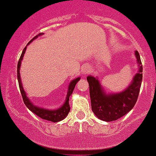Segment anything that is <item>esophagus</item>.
Instances as JSON below:
<instances>
[{
	"mask_svg": "<svg viewBox=\"0 0 156 156\" xmlns=\"http://www.w3.org/2000/svg\"><path fill=\"white\" fill-rule=\"evenodd\" d=\"M90 70V67L88 66H84L83 68V72L84 73H87L89 72Z\"/></svg>",
	"mask_w": 156,
	"mask_h": 156,
	"instance_id": "obj_1",
	"label": "esophagus"
}]
</instances>
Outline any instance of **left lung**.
I'll list each match as a JSON object with an SVG mask.
<instances>
[{"label":"left lung","mask_w":156,"mask_h":156,"mask_svg":"<svg viewBox=\"0 0 156 156\" xmlns=\"http://www.w3.org/2000/svg\"><path fill=\"white\" fill-rule=\"evenodd\" d=\"M135 55L138 64V71L133 77L131 84L122 92L107 94L98 77L93 76L87 77L89 83L91 108L99 119L104 121H116L135 106L142 80V65L138 51H135Z\"/></svg>","instance_id":"left-lung-1"}]
</instances>
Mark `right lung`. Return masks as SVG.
<instances>
[{
    "instance_id": "add662e5",
    "label": "right lung",
    "mask_w": 156,
    "mask_h": 156,
    "mask_svg": "<svg viewBox=\"0 0 156 156\" xmlns=\"http://www.w3.org/2000/svg\"><path fill=\"white\" fill-rule=\"evenodd\" d=\"M41 35H43V33L39 34V35H36L35 37H34L28 43V45H29V43H31L34 39L38 38V36ZM27 45L25 46V48L23 49L22 53H21V57L19 58V61H18V69H17V76H18V84H19V88L20 91H21V96H22L23 101L25 103V104L26 105L27 108L30 110L31 111L34 113L35 114H36L37 116H38L39 118H42V119L47 120V121H52V122H58V121H60L62 120H63L68 115L69 112L70 111V107H69V97H70L71 94H73V91L74 88H75L76 84L77 83V82L80 80V77H77L76 79L73 80L70 82L69 85L68 87V92H67L66 98L65 103L63 104L62 107H60L59 108L56 110H48L45 109V108H39V107L35 106L31 101H30L28 98V97L26 96V94H25V90L23 89L22 83H21V76H20V67H21V61L23 59V56H24V54L25 52V50H26Z\"/></svg>"
}]
</instances>
